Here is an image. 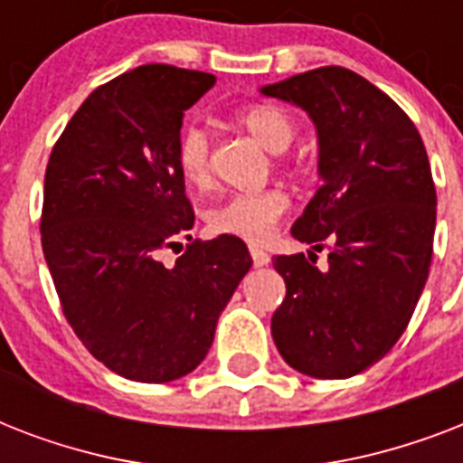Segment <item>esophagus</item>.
Returning <instances> with one entry per match:
<instances>
[{
	"mask_svg": "<svg viewBox=\"0 0 463 463\" xmlns=\"http://www.w3.org/2000/svg\"><path fill=\"white\" fill-rule=\"evenodd\" d=\"M250 254H252L254 267H267L269 261H271V257L264 250H260V247H250Z\"/></svg>",
	"mask_w": 463,
	"mask_h": 463,
	"instance_id": "esophagus-1",
	"label": "esophagus"
}]
</instances>
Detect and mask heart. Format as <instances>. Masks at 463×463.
Returning a JSON list of instances; mask_svg holds the SVG:
<instances>
[{
	"instance_id": "obj_1",
	"label": "heart",
	"mask_w": 463,
	"mask_h": 463,
	"mask_svg": "<svg viewBox=\"0 0 463 463\" xmlns=\"http://www.w3.org/2000/svg\"><path fill=\"white\" fill-rule=\"evenodd\" d=\"M240 127H245L261 146L271 154H281L296 137V122L279 105H247L235 115ZM175 158L182 177L196 189H206L213 180L211 170V137L199 125H187L177 137ZM290 202L288 194L279 187L232 194L216 203L206 213L209 228L221 235L245 240V242H267L276 232V225L286 216Z\"/></svg>"
}]
</instances>
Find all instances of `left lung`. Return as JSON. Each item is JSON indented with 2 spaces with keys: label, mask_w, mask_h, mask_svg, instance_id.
Segmentation results:
<instances>
[{
  "label": "left lung",
  "mask_w": 463,
  "mask_h": 463,
  "mask_svg": "<svg viewBox=\"0 0 463 463\" xmlns=\"http://www.w3.org/2000/svg\"><path fill=\"white\" fill-rule=\"evenodd\" d=\"M307 112L319 137L317 189L293 238L329 250L276 254L286 298L271 317L283 360L344 380L384 358L411 322L432 261L438 194L416 125L377 86L319 67L261 89Z\"/></svg>",
  "instance_id": "1"
}]
</instances>
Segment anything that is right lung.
I'll return each mask as SVG.
<instances>
[{"instance_id": "add662e5", "label": "right lung", "mask_w": 463, "mask_h": 463, "mask_svg": "<svg viewBox=\"0 0 463 463\" xmlns=\"http://www.w3.org/2000/svg\"><path fill=\"white\" fill-rule=\"evenodd\" d=\"M216 76L144 64L98 86L54 144L40 235L61 312L96 360L127 380L192 373L252 267L232 235L192 240L175 148ZM190 240L173 268L159 254Z\"/></svg>"}]
</instances>
